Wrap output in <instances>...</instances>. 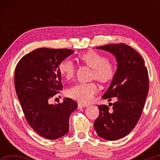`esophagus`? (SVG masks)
<instances>
[{"label":"esophagus","instance_id":"34e87169","mask_svg":"<svg viewBox=\"0 0 160 160\" xmlns=\"http://www.w3.org/2000/svg\"><path fill=\"white\" fill-rule=\"evenodd\" d=\"M88 107V105L80 104V103H78V109H81V108H85V107Z\"/></svg>","mask_w":160,"mask_h":160}]
</instances>
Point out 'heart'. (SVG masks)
I'll return each instance as SVG.
<instances>
[{
  "mask_svg": "<svg viewBox=\"0 0 160 160\" xmlns=\"http://www.w3.org/2000/svg\"><path fill=\"white\" fill-rule=\"evenodd\" d=\"M79 59L86 66L92 69L91 78L95 79L102 85H109L116 76V66L112 61L95 51L90 50L81 53ZM60 74L66 80L74 78L75 66L69 58H65L58 65ZM99 87L94 82L77 84L67 90V96L82 104H88L98 93Z\"/></svg>",
  "mask_w": 160,
  "mask_h": 160,
  "instance_id": "obj_1",
  "label": "heart"
}]
</instances>
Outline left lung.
Listing matches in <instances>:
<instances>
[{"instance_id": "obj_1", "label": "left lung", "mask_w": 160, "mask_h": 160, "mask_svg": "<svg viewBox=\"0 0 160 160\" xmlns=\"http://www.w3.org/2000/svg\"><path fill=\"white\" fill-rule=\"evenodd\" d=\"M116 56L118 68L116 76L103 98L112 101L108 105H98L99 114L94 123L100 138L116 140L128 135L139 121L149 90L147 67L142 56L123 43L97 47Z\"/></svg>"}]
</instances>
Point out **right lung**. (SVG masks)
Listing matches in <instances>:
<instances>
[{
	"label": "right lung",
	"instance_id": "obj_1",
	"mask_svg": "<svg viewBox=\"0 0 160 160\" xmlns=\"http://www.w3.org/2000/svg\"><path fill=\"white\" fill-rule=\"evenodd\" d=\"M73 52L68 48H39L24 56L15 68V87L25 117L32 128L47 139L68 133L70 116L78 107L70 98L56 105L48 102L63 90L59 63Z\"/></svg>",
	"mask_w": 160,
	"mask_h": 160
}]
</instances>
